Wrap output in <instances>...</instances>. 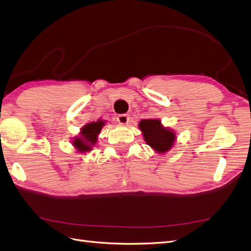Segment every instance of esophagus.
Returning a JSON list of instances; mask_svg holds the SVG:
<instances>
[{
    "instance_id": "1",
    "label": "esophagus",
    "mask_w": 251,
    "mask_h": 251,
    "mask_svg": "<svg viewBox=\"0 0 251 251\" xmlns=\"http://www.w3.org/2000/svg\"><path fill=\"white\" fill-rule=\"evenodd\" d=\"M129 120H130V118H129V116H128V115H126V114L119 115V116L117 117L118 123L122 124V125H126V124H128V123H129Z\"/></svg>"
}]
</instances>
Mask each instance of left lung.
<instances>
[{"label":"left lung","mask_w":251,"mask_h":251,"mask_svg":"<svg viewBox=\"0 0 251 251\" xmlns=\"http://www.w3.org/2000/svg\"><path fill=\"white\" fill-rule=\"evenodd\" d=\"M138 127L143 132L144 140L151 148L158 152H168L174 145L176 140L175 132L162 126L157 119L142 120Z\"/></svg>","instance_id":"1"}]
</instances>
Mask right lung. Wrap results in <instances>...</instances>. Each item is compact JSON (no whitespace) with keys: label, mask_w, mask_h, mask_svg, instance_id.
<instances>
[{"label":"right lung","mask_w":251,"mask_h":251,"mask_svg":"<svg viewBox=\"0 0 251 251\" xmlns=\"http://www.w3.org/2000/svg\"><path fill=\"white\" fill-rule=\"evenodd\" d=\"M104 121L98 120L97 122H92L82 127L80 136L73 140V146L78 152L91 151L93 146L97 143V136L100 133L102 127L104 126Z\"/></svg>","instance_id":"add662e5"}]
</instances>
